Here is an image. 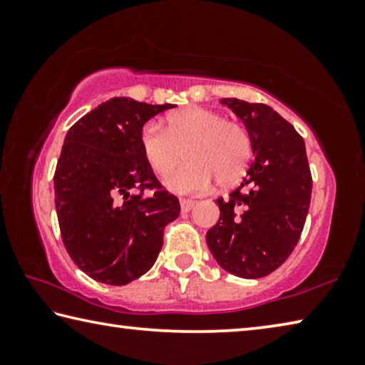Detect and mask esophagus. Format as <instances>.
<instances>
[{
	"label": "esophagus",
	"mask_w": 365,
	"mask_h": 365,
	"mask_svg": "<svg viewBox=\"0 0 365 365\" xmlns=\"http://www.w3.org/2000/svg\"><path fill=\"white\" fill-rule=\"evenodd\" d=\"M195 206V200H180L182 212H190Z\"/></svg>",
	"instance_id": "esophagus-1"
}]
</instances>
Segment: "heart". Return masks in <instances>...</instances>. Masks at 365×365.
Wrapping results in <instances>:
<instances>
[{"label":"heart","instance_id":"heart-1","mask_svg":"<svg viewBox=\"0 0 365 365\" xmlns=\"http://www.w3.org/2000/svg\"><path fill=\"white\" fill-rule=\"evenodd\" d=\"M141 151L158 175L169 174L182 160L187 165L170 174L164 183L180 195L201 193L212 180L220 187L235 183L252 158L251 135L242 123L225 120L217 110L190 106L168 117V128L148 122L140 135Z\"/></svg>","mask_w":365,"mask_h":365}]
</instances>
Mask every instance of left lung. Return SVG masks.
Returning <instances> with one entry per match:
<instances>
[{
	"label": "left lung",
	"mask_w": 365,
	"mask_h": 365,
	"mask_svg": "<svg viewBox=\"0 0 365 365\" xmlns=\"http://www.w3.org/2000/svg\"><path fill=\"white\" fill-rule=\"evenodd\" d=\"M251 135L248 175L225 200L206 242L222 269L261 279L287 261L298 245L311 205L312 177L306 145L288 120L267 104L224 98Z\"/></svg>",
	"instance_id": "obj_1"
}]
</instances>
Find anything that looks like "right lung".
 Returning a JSON list of instances; mask_svg holds the SVG:
<instances>
[{
    "mask_svg": "<svg viewBox=\"0 0 365 365\" xmlns=\"http://www.w3.org/2000/svg\"><path fill=\"white\" fill-rule=\"evenodd\" d=\"M172 108L113 98L66 135L54 172L61 237L77 267L96 282L120 287L146 274L165 225L180 214L140 145L145 123Z\"/></svg>",
    "mask_w": 365,
    "mask_h": 365,
    "instance_id": "1",
    "label": "right lung"
}]
</instances>
